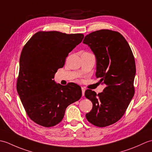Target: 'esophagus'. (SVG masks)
I'll list each match as a JSON object with an SVG mask.
<instances>
[{
	"label": "esophagus",
	"instance_id": "obj_1",
	"mask_svg": "<svg viewBox=\"0 0 152 152\" xmlns=\"http://www.w3.org/2000/svg\"><path fill=\"white\" fill-rule=\"evenodd\" d=\"M82 96H83L85 94V91H86V89L84 88H82Z\"/></svg>",
	"mask_w": 152,
	"mask_h": 152
}]
</instances>
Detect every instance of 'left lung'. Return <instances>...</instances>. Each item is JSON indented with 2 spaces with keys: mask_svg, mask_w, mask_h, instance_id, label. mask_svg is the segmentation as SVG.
<instances>
[{
  "mask_svg": "<svg viewBox=\"0 0 152 152\" xmlns=\"http://www.w3.org/2000/svg\"><path fill=\"white\" fill-rule=\"evenodd\" d=\"M83 43L94 53L96 76L101 84L106 85L98 95L91 89L86 91V97L93 103L92 110L86 116L96 127H106L122 118L134 96V56L127 40L117 31H94L86 35Z\"/></svg>",
  "mask_w": 152,
  "mask_h": 152,
  "instance_id": "left-lung-1",
  "label": "left lung"
}]
</instances>
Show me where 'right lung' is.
Segmentation results:
<instances>
[{
    "label": "right lung",
    "instance_id": "obj_1",
    "mask_svg": "<svg viewBox=\"0 0 152 152\" xmlns=\"http://www.w3.org/2000/svg\"><path fill=\"white\" fill-rule=\"evenodd\" d=\"M83 37V34L39 31L23 48L17 91L27 114L36 124L46 127L56 125L62 121L67 106L81 98L79 86L57 84L53 79Z\"/></svg>",
    "mask_w": 152,
    "mask_h": 152
}]
</instances>
